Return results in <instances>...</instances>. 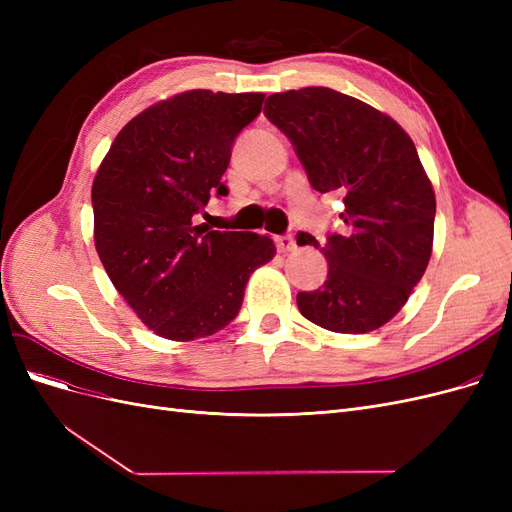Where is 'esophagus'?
I'll return each instance as SVG.
<instances>
[{
	"instance_id": "34e87169",
	"label": "esophagus",
	"mask_w": 512,
	"mask_h": 512,
	"mask_svg": "<svg viewBox=\"0 0 512 512\" xmlns=\"http://www.w3.org/2000/svg\"><path fill=\"white\" fill-rule=\"evenodd\" d=\"M275 245H277V252H282V254H288L294 250V247H297V243H294V239L290 235L275 237Z\"/></svg>"
}]
</instances>
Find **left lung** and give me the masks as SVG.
<instances>
[{
	"instance_id": "8db88e82",
	"label": "left lung",
	"mask_w": 512,
	"mask_h": 512,
	"mask_svg": "<svg viewBox=\"0 0 512 512\" xmlns=\"http://www.w3.org/2000/svg\"><path fill=\"white\" fill-rule=\"evenodd\" d=\"M265 115L290 138L314 190L344 194L348 230L318 245L329 275L297 294L299 312L335 333L380 329L421 282L433 247L436 194L412 138L393 117L329 87L273 94Z\"/></svg>"
}]
</instances>
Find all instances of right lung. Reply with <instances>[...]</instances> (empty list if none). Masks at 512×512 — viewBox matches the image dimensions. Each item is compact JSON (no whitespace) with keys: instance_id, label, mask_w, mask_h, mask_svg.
Listing matches in <instances>:
<instances>
[{"instance_id":"right-lung-1","label":"right lung","mask_w":512,"mask_h":512,"mask_svg":"<svg viewBox=\"0 0 512 512\" xmlns=\"http://www.w3.org/2000/svg\"><path fill=\"white\" fill-rule=\"evenodd\" d=\"M265 94L183 91L130 119L94 185V243L113 286L153 333L192 342L235 320L271 237L194 224L222 183L237 134Z\"/></svg>"}]
</instances>
